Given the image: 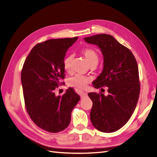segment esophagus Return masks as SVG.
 Listing matches in <instances>:
<instances>
[{"instance_id":"34e87169","label":"esophagus","mask_w":157,"mask_h":157,"mask_svg":"<svg viewBox=\"0 0 157 157\" xmlns=\"http://www.w3.org/2000/svg\"><path fill=\"white\" fill-rule=\"evenodd\" d=\"M78 93H79V94H80V98H81L82 99V98H84L85 97H86V96H87V95H88V94H87L86 92H83V91H81V90H79V91H78Z\"/></svg>"}]
</instances>
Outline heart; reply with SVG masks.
<instances>
[{"label": "heart", "instance_id": "1", "mask_svg": "<svg viewBox=\"0 0 157 157\" xmlns=\"http://www.w3.org/2000/svg\"><path fill=\"white\" fill-rule=\"evenodd\" d=\"M82 54L84 56L85 59H86L89 66L94 64H98L99 61V56L97 54V52L91 48H85L82 50ZM72 59V56H68L66 57L63 60V67L66 72L67 73H70L71 71V63ZM89 81V78L84 77V76L82 75H77L69 79V84L71 86H73L80 89H83L86 87Z\"/></svg>", "mask_w": 157, "mask_h": 157}]
</instances>
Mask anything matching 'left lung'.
<instances>
[{
	"mask_svg": "<svg viewBox=\"0 0 157 157\" xmlns=\"http://www.w3.org/2000/svg\"><path fill=\"white\" fill-rule=\"evenodd\" d=\"M96 45L103 57L102 72L93 81L94 87L107 86L109 94H88L93 105L90 120L99 131L111 133L119 130L130 119L140 96L139 71L132 52L110 35L84 38Z\"/></svg>",
	"mask_w": 157,
	"mask_h": 157,
	"instance_id": "8db88e82",
	"label": "left lung"
}]
</instances>
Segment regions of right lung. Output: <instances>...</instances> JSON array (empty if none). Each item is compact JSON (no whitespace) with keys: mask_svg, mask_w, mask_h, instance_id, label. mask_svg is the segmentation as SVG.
Masks as SVG:
<instances>
[{"mask_svg":"<svg viewBox=\"0 0 157 157\" xmlns=\"http://www.w3.org/2000/svg\"><path fill=\"white\" fill-rule=\"evenodd\" d=\"M77 39H50L37 44L23 66L21 78L27 111L35 124L47 132L65 130L80 100L73 88L66 90L63 96H56L54 92L59 79L65 77L66 52Z\"/></svg>","mask_w":157,"mask_h":157,"instance_id":"obj_1","label":"right lung"}]
</instances>
